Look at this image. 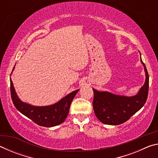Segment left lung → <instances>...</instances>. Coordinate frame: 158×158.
Segmentation results:
<instances>
[{"mask_svg": "<svg viewBox=\"0 0 158 158\" xmlns=\"http://www.w3.org/2000/svg\"><path fill=\"white\" fill-rule=\"evenodd\" d=\"M146 81L137 95L125 97L108 92H94L93 106L96 117L104 124L116 125L123 123L145 105L148 94L149 76L145 64Z\"/></svg>", "mask_w": 158, "mask_h": 158, "instance_id": "1", "label": "left lung"}]
</instances>
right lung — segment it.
I'll return each mask as SVG.
<instances>
[{
	"instance_id": "right-lung-1",
	"label": "right lung",
	"mask_w": 158,
	"mask_h": 158,
	"mask_svg": "<svg viewBox=\"0 0 158 158\" xmlns=\"http://www.w3.org/2000/svg\"><path fill=\"white\" fill-rule=\"evenodd\" d=\"M79 91L76 90L69 93L55 105L47 106H35L21 102L16 94L12 80L10 79V93L13 104L17 110L40 126L53 127L64 122L68 116L69 106L74 96Z\"/></svg>"
}]
</instances>
